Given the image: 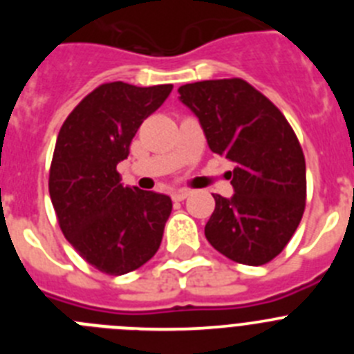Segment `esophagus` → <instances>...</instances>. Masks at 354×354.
Masks as SVG:
<instances>
[{
  "instance_id": "obj_1",
  "label": "esophagus",
  "mask_w": 354,
  "mask_h": 354,
  "mask_svg": "<svg viewBox=\"0 0 354 354\" xmlns=\"http://www.w3.org/2000/svg\"><path fill=\"white\" fill-rule=\"evenodd\" d=\"M189 195H192L189 189H179V192L171 193V200H174V202H183V200H186Z\"/></svg>"
}]
</instances>
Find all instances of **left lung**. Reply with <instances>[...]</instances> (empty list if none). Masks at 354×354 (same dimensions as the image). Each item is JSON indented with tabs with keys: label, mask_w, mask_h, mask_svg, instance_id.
Wrapping results in <instances>:
<instances>
[{
	"label": "left lung",
	"mask_w": 354,
	"mask_h": 354,
	"mask_svg": "<svg viewBox=\"0 0 354 354\" xmlns=\"http://www.w3.org/2000/svg\"><path fill=\"white\" fill-rule=\"evenodd\" d=\"M209 149L236 162L232 198L214 195L205 237L230 261L262 266L296 232L306 200L305 156L283 113L241 77L183 84Z\"/></svg>",
	"instance_id": "obj_1"
}]
</instances>
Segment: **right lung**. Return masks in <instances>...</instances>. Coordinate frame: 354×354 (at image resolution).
<instances>
[{"mask_svg": "<svg viewBox=\"0 0 354 354\" xmlns=\"http://www.w3.org/2000/svg\"><path fill=\"white\" fill-rule=\"evenodd\" d=\"M171 88L99 84L58 133L49 170L53 207L68 243L101 273L118 277L138 270L161 245L170 196L124 186L117 165Z\"/></svg>", "mask_w": 354, "mask_h": 354, "instance_id": "right-lung-1", "label": "right lung"}]
</instances>
